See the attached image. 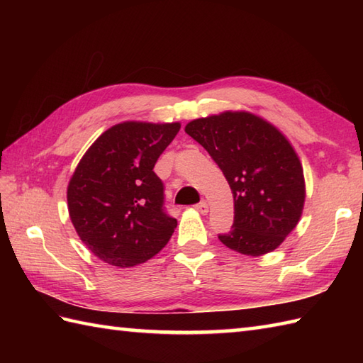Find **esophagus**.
<instances>
[{"instance_id": "1", "label": "esophagus", "mask_w": 363, "mask_h": 363, "mask_svg": "<svg viewBox=\"0 0 363 363\" xmlns=\"http://www.w3.org/2000/svg\"><path fill=\"white\" fill-rule=\"evenodd\" d=\"M195 209L199 212V213H207L209 212V206H207V203L206 201H201V203H198L196 206H195Z\"/></svg>"}]
</instances>
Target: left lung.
Wrapping results in <instances>:
<instances>
[{
  "mask_svg": "<svg viewBox=\"0 0 363 363\" xmlns=\"http://www.w3.org/2000/svg\"><path fill=\"white\" fill-rule=\"evenodd\" d=\"M186 133L211 154L234 196V225L218 238L229 250L262 256L296 228L306 199L303 165L272 123L250 112L190 121Z\"/></svg>",
  "mask_w": 363,
  "mask_h": 363,
  "instance_id": "8db88e82",
  "label": "left lung"
}]
</instances>
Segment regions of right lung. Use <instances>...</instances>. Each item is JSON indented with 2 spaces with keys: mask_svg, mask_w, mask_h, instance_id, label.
<instances>
[{
  "mask_svg": "<svg viewBox=\"0 0 363 363\" xmlns=\"http://www.w3.org/2000/svg\"><path fill=\"white\" fill-rule=\"evenodd\" d=\"M179 129V123H120L76 167L68 213L84 245L106 264H143L172 238L177 221L165 212L164 182L152 168Z\"/></svg>",
  "mask_w": 363,
  "mask_h": 363,
  "instance_id": "right-lung-1",
  "label": "right lung"
}]
</instances>
